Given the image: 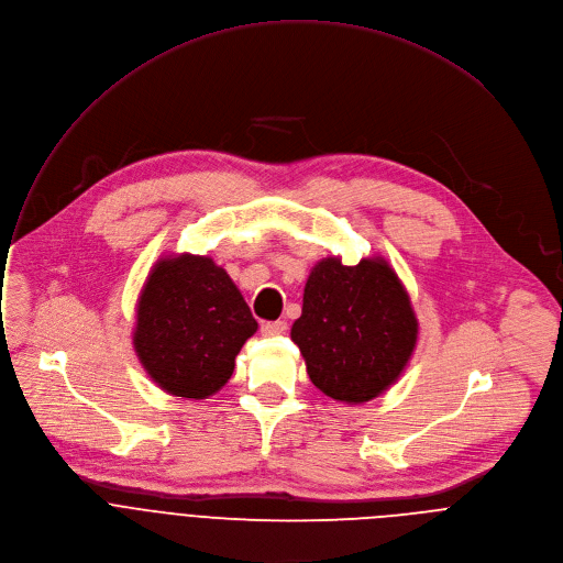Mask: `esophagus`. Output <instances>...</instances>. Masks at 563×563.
<instances>
[{"label":"esophagus","instance_id":"obj_1","mask_svg":"<svg viewBox=\"0 0 563 563\" xmlns=\"http://www.w3.org/2000/svg\"><path fill=\"white\" fill-rule=\"evenodd\" d=\"M286 329H288V324H286L284 320L264 322V324H262V333H264V335H282V333H286Z\"/></svg>","mask_w":563,"mask_h":563}]
</instances>
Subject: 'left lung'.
<instances>
[{"label": "left lung", "mask_w": 563, "mask_h": 563, "mask_svg": "<svg viewBox=\"0 0 563 563\" xmlns=\"http://www.w3.org/2000/svg\"><path fill=\"white\" fill-rule=\"evenodd\" d=\"M290 338L310 383L333 400L360 405L400 378L416 349L418 320L409 292L383 257L357 266L327 257L306 279Z\"/></svg>", "instance_id": "1"}]
</instances>
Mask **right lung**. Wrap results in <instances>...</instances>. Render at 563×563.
Here are the masks:
<instances>
[{
	"mask_svg": "<svg viewBox=\"0 0 563 563\" xmlns=\"http://www.w3.org/2000/svg\"><path fill=\"white\" fill-rule=\"evenodd\" d=\"M257 322L210 257L169 255L152 268L136 306L134 349L167 394L203 400L232 376L234 357Z\"/></svg>",
	"mask_w": 563,
	"mask_h": 563,
	"instance_id": "1",
	"label": "right lung"
}]
</instances>
